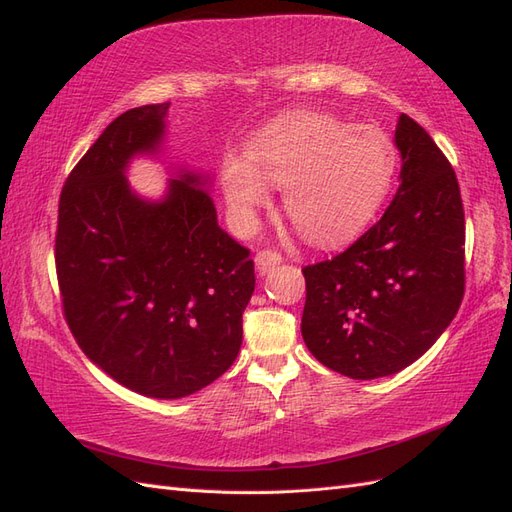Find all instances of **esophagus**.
I'll use <instances>...</instances> for the list:
<instances>
[{
	"instance_id": "esophagus-1",
	"label": "esophagus",
	"mask_w": 512,
	"mask_h": 512,
	"mask_svg": "<svg viewBox=\"0 0 512 512\" xmlns=\"http://www.w3.org/2000/svg\"><path fill=\"white\" fill-rule=\"evenodd\" d=\"M280 262H282V254L277 250H269V247H267V250H260L256 254V269L260 273H269L271 269L280 265Z\"/></svg>"
}]
</instances>
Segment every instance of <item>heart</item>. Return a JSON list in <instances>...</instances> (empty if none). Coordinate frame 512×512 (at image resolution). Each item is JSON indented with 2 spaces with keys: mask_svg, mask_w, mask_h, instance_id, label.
Here are the masks:
<instances>
[{
  "mask_svg": "<svg viewBox=\"0 0 512 512\" xmlns=\"http://www.w3.org/2000/svg\"><path fill=\"white\" fill-rule=\"evenodd\" d=\"M395 173L397 149L389 134L301 111L256 138L247 160L228 158L222 188L245 228L267 203V183L284 188V211L299 235L316 245H339L376 218Z\"/></svg>",
  "mask_w": 512,
  "mask_h": 512,
  "instance_id": "1",
  "label": "heart"
}]
</instances>
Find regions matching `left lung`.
Listing matches in <instances>:
<instances>
[{
  "label": "left lung",
  "mask_w": 512,
  "mask_h": 512,
  "mask_svg": "<svg viewBox=\"0 0 512 512\" xmlns=\"http://www.w3.org/2000/svg\"><path fill=\"white\" fill-rule=\"evenodd\" d=\"M395 145L401 183L380 222L346 252L303 267L305 346L354 380L397 374L423 356L466 290V218L455 170L404 113Z\"/></svg>",
  "instance_id": "1"
}]
</instances>
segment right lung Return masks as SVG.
Wrapping results in <instances>:
<instances>
[{"mask_svg": "<svg viewBox=\"0 0 512 512\" xmlns=\"http://www.w3.org/2000/svg\"><path fill=\"white\" fill-rule=\"evenodd\" d=\"M170 102L130 108L72 168L59 196L55 269L76 344L108 376L158 399L192 395L235 363L254 292L250 250L218 226L196 175L162 203L123 177L156 151Z\"/></svg>", "mask_w": 512, "mask_h": 512, "instance_id": "add662e5", "label": "right lung"}]
</instances>
